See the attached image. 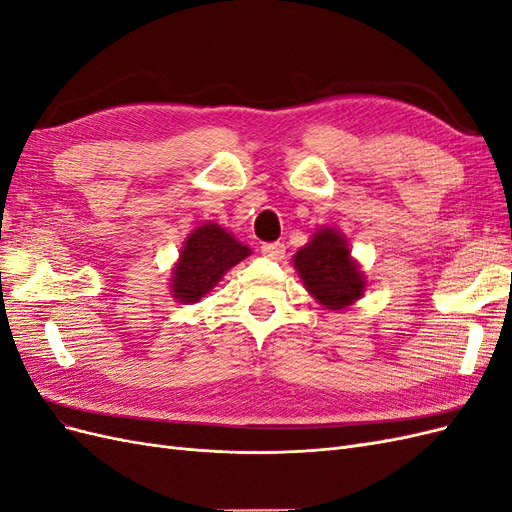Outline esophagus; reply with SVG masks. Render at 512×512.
<instances>
[{"instance_id":"34e87169","label":"esophagus","mask_w":512,"mask_h":512,"mask_svg":"<svg viewBox=\"0 0 512 512\" xmlns=\"http://www.w3.org/2000/svg\"><path fill=\"white\" fill-rule=\"evenodd\" d=\"M260 252L265 254L267 258H271V260H282L284 256H286V245L284 243H280V241H275V243H265L260 247Z\"/></svg>"}]
</instances>
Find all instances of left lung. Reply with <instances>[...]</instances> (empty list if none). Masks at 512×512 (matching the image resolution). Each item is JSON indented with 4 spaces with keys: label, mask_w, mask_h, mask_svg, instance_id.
I'll return each instance as SVG.
<instances>
[{
    "label": "left lung",
    "mask_w": 512,
    "mask_h": 512,
    "mask_svg": "<svg viewBox=\"0 0 512 512\" xmlns=\"http://www.w3.org/2000/svg\"><path fill=\"white\" fill-rule=\"evenodd\" d=\"M294 269L307 292L327 309H346L365 292V273L350 256L344 235L324 226L294 254Z\"/></svg>",
    "instance_id": "8db88e82"
}]
</instances>
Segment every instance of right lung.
I'll list each match as a JSON object with an SVG mask.
<instances>
[{"instance_id": "right-lung-1", "label": "right lung", "mask_w": 512, "mask_h": 512, "mask_svg": "<svg viewBox=\"0 0 512 512\" xmlns=\"http://www.w3.org/2000/svg\"><path fill=\"white\" fill-rule=\"evenodd\" d=\"M252 250L230 235L226 228L205 222L185 239L177 265L173 267L170 292L179 303H196L218 286L228 269H232Z\"/></svg>"}]
</instances>
